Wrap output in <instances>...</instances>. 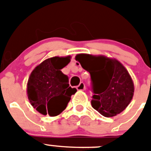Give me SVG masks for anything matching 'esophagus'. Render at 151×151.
Wrapping results in <instances>:
<instances>
[{
  "label": "esophagus",
  "mask_w": 151,
  "mask_h": 151,
  "mask_svg": "<svg viewBox=\"0 0 151 151\" xmlns=\"http://www.w3.org/2000/svg\"><path fill=\"white\" fill-rule=\"evenodd\" d=\"M77 90L78 91H84L85 89V85L84 82H80L79 85L77 86Z\"/></svg>",
  "instance_id": "obj_1"
}]
</instances>
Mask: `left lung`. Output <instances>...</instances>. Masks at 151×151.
<instances>
[{
	"label": "left lung",
	"instance_id": "obj_1",
	"mask_svg": "<svg viewBox=\"0 0 151 151\" xmlns=\"http://www.w3.org/2000/svg\"><path fill=\"white\" fill-rule=\"evenodd\" d=\"M76 60L90 73L92 84L91 105L106 117L123 111L134 94V84L120 62L104 56L80 54Z\"/></svg>",
	"mask_w": 151,
	"mask_h": 151
}]
</instances>
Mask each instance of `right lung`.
<instances>
[{
  "mask_svg": "<svg viewBox=\"0 0 151 151\" xmlns=\"http://www.w3.org/2000/svg\"><path fill=\"white\" fill-rule=\"evenodd\" d=\"M69 62V56L51 57L36 66L31 73L27 84L28 98L41 114L59 115L77 91L69 86V78L60 70Z\"/></svg>",
  "mask_w": 151,
  "mask_h": 151,
  "instance_id": "right-lung-1",
  "label": "right lung"
}]
</instances>
